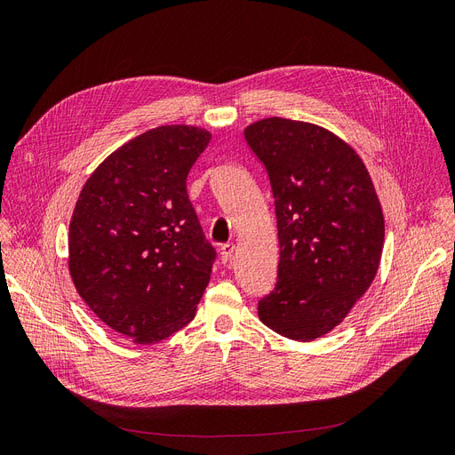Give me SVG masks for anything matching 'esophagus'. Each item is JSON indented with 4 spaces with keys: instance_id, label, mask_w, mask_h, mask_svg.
Wrapping results in <instances>:
<instances>
[{
    "instance_id": "1",
    "label": "esophagus",
    "mask_w": 455,
    "mask_h": 455,
    "mask_svg": "<svg viewBox=\"0 0 455 455\" xmlns=\"http://www.w3.org/2000/svg\"><path fill=\"white\" fill-rule=\"evenodd\" d=\"M233 252H235V244H233V243H226V244L220 246V256H222L224 264H228V261L233 258Z\"/></svg>"
}]
</instances>
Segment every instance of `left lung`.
I'll return each mask as SVG.
<instances>
[{
  "label": "left lung",
  "mask_w": 455,
  "mask_h": 455,
  "mask_svg": "<svg viewBox=\"0 0 455 455\" xmlns=\"http://www.w3.org/2000/svg\"><path fill=\"white\" fill-rule=\"evenodd\" d=\"M244 140L267 171L281 249L277 284L258 316L288 339L313 341L376 277L385 239L376 188L359 154L313 123L259 119Z\"/></svg>",
  "instance_id": "obj_1"
}]
</instances>
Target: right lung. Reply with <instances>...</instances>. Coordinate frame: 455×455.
<instances>
[{
    "instance_id": "add662e5",
    "label": "right lung",
    "mask_w": 455,
    "mask_h": 455,
    "mask_svg": "<svg viewBox=\"0 0 455 455\" xmlns=\"http://www.w3.org/2000/svg\"><path fill=\"white\" fill-rule=\"evenodd\" d=\"M211 136L191 125L151 129L109 154L77 197L68 233L74 286L134 343L184 328L211 281L216 251L186 189Z\"/></svg>"
}]
</instances>
